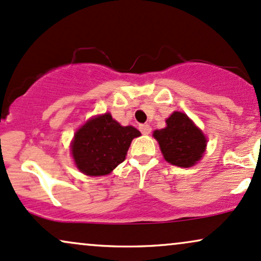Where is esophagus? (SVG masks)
Wrapping results in <instances>:
<instances>
[{
	"instance_id": "obj_1",
	"label": "esophagus",
	"mask_w": 261,
	"mask_h": 261,
	"mask_svg": "<svg viewBox=\"0 0 261 261\" xmlns=\"http://www.w3.org/2000/svg\"><path fill=\"white\" fill-rule=\"evenodd\" d=\"M139 129L143 134H150L151 133V127L149 124H140Z\"/></svg>"
}]
</instances>
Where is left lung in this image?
<instances>
[{"instance_id": "obj_1", "label": "left lung", "mask_w": 261, "mask_h": 261, "mask_svg": "<svg viewBox=\"0 0 261 261\" xmlns=\"http://www.w3.org/2000/svg\"><path fill=\"white\" fill-rule=\"evenodd\" d=\"M167 127L153 132L162 155L173 166L189 168L203 156L207 139L189 116L174 111L166 120Z\"/></svg>"}]
</instances>
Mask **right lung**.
<instances>
[{
	"instance_id": "1",
	"label": "right lung",
	"mask_w": 261,
	"mask_h": 261,
	"mask_svg": "<svg viewBox=\"0 0 261 261\" xmlns=\"http://www.w3.org/2000/svg\"><path fill=\"white\" fill-rule=\"evenodd\" d=\"M140 132L132 125H121L109 114L98 115L75 133L71 155L80 172L89 176L111 173L127 155L132 140Z\"/></svg>"
}]
</instances>
